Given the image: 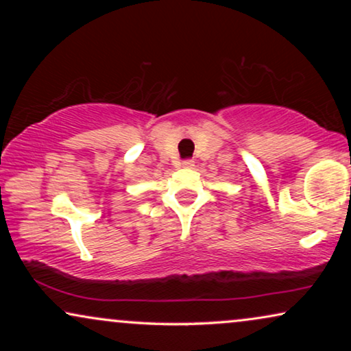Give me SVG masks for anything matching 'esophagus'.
<instances>
[{
  "label": "esophagus",
  "instance_id": "34e87169",
  "mask_svg": "<svg viewBox=\"0 0 351 351\" xmlns=\"http://www.w3.org/2000/svg\"><path fill=\"white\" fill-rule=\"evenodd\" d=\"M182 166L186 167V169H191V167L195 166V161L193 160H184V161H182Z\"/></svg>",
  "mask_w": 351,
  "mask_h": 351
}]
</instances>
